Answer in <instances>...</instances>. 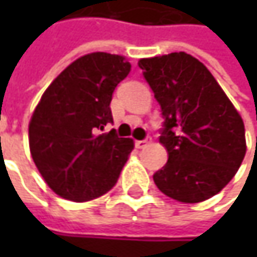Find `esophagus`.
<instances>
[{"label":"esophagus","instance_id":"esophagus-1","mask_svg":"<svg viewBox=\"0 0 257 257\" xmlns=\"http://www.w3.org/2000/svg\"><path fill=\"white\" fill-rule=\"evenodd\" d=\"M147 143H149L147 140H137V142H136V147H137V149H144V147L147 146Z\"/></svg>","mask_w":257,"mask_h":257}]
</instances>
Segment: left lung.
I'll list each match as a JSON object with an SVG mask.
<instances>
[{"instance_id": "8db88e82", "label": "left lung", "mask_w": 257, "mask_h": 257, "mask_svg": "<svg viewBox=\"0 0 257 257\" xmlns=\"http://www.w3.org/2000/svg\"><path fill=\"white\" fill-rule=\"evenodd\" d=\"M164 118L160 143L169 159L153 180L182 203H199L230 182L246 154L240 114L212 73L190 54L139 61Z\"/></svg>"}]
</instances>
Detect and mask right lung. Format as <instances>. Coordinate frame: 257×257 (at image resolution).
Listing matches in <instances>:
<instances>
[{
    "label": "right lung",
    "mask_w": 257,
    "mask_h": 257,
    "mask_svg": "<svg viewBox=\"0 0 257 257\" xmlns=\"http://www.w3.org/2000/svg\"><path fill=\"white\" fill-rule=\"evenodd\" d=\"M132 64L121 55L93 53L68 65L45 90L31 117L28 136L35 166L58 196L87 202L118 180L133 150L115 130L110 103Z\"/></svg>",
    "instance_id": "right-lung-1"
}]
</instances>
